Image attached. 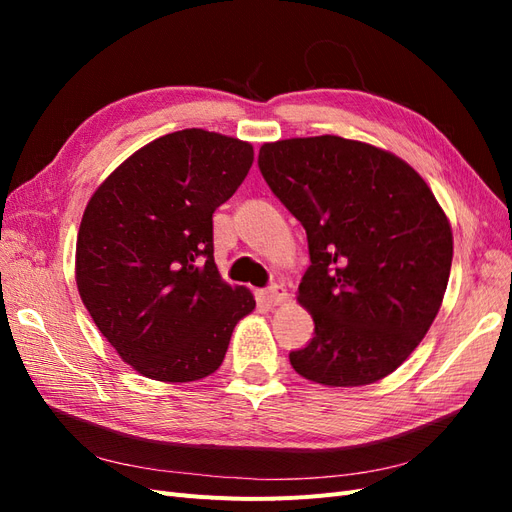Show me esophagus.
Wrapping results in <instances>:
<instances>
[{
    "instance_id": "34e87169",
    "label": "esophagus",
    "mask_w": 512,
    "mask_h": 512,
    "mask_svg": "<svg viewBox=\"0 0 512 512\" xmlns=\"http://www.w3.org/2000/svg\"><path fill=\"white\" fill-rule=\"evenodd\" d=\"M286 299H288V292H286V288H284V286H280V284H275V286L267 288L265 292L260 294V301L265 303L267 307H275V305H280V303H284Z\"/></svg>"
}]
</instances>
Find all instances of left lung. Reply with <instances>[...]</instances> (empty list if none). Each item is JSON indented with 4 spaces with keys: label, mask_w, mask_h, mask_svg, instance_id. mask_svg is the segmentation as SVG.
Listing matches in <instances>:
<instances>
[{
    "label": "left lung",
    "mask_w": 512,
    "mask_h": 512,
    "mask_svg": "<svg viewBox=\"0 0 512 512\" xmlns=\"http://www.w3.org/2000/svg\"><path fill=\"white\" fill-rule=\"evenodd\" d=\"M258 168L305 228L312 262L299 303L314 337L290 365L327 386L389 376L429 331L451 275L436 196L393 153L331 134L265 143Z\"/></svg>",
    "instance_id": "8db88e82"
}]
</instances>
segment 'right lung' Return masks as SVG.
<instances>
[{"label":"right lung","mask_w":512,"mask_h":512,"mask_svg":"<svg viewBox=\"0 0 512 512\" xmlns=\"http://www.w3.org/2000/svg\"><path fill=\"white\" fill-rule=\"evenodd\" d=\"M254 162L250 143L200 128L156 138L113 170L83 213L76 286L100 333L138 374L192 382L224 361L252 292L213 260V211Z\"/></svg>","instance_id":"1"}]
</instances>
